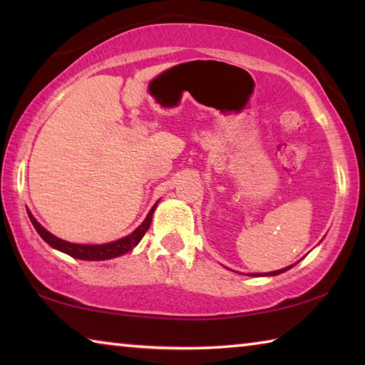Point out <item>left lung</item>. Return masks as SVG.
Returning <instances> with one entry per match:
<instances>
[{"instance_id":"left-lung-1","label":"left lung","mask_w":365,"mask_h":365,"mask_svg":"<svg viewBox=\"0 0 365 365\" xmlns=\"http://www.w3.org/2000/svg\"><path fill=\"white\" fill-rule=\"evenodd\" d=\"M293 265H289V267H285V269H280V270H274V272H269V274H265V275H279V274H282V272H287L288 269H292Z\"/></svg>"}]
</instances>
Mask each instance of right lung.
<instances>
[{"mask_svg":"<svg viewBox=\"0 0 365 365\" xmlns=\"http://www.w3.org/2000/svg\"><path fill=\"white\" fill-rule=\"evenodd\" d=\"M154 209H156V205H154L151 207V211L148 212L143 224H141L137 230H133L128 237L117 240V242H113V243H106V245H76V243L64 242V240L54 237V235L45 230V228L35 220V217L30 212H29V217L40 237L45 240L49 246H53V248L63 251L66 255H69L76 259H82V261H104V259H113V257L125 255V252L132 251L135 246L140 243V240L143 238V235L151 225Z\"/></svg>","mask_w":365,"mask_h":365,"instance_id":"add662e5","label":"right lung"}]
</instances>
